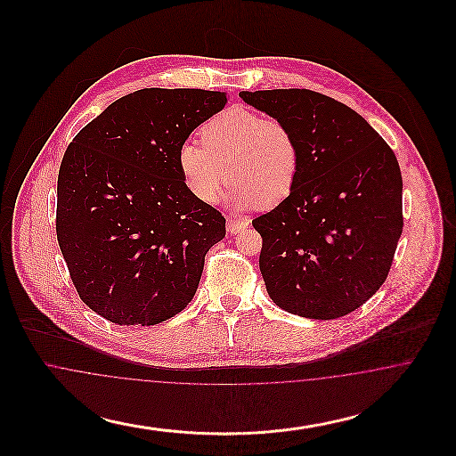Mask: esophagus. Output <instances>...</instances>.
I'll use <instances>...</instances> for the list:
<instances>
[{
	"label": "esophagus",
	"mask_w": 456,
	"mask_h": 456,
	"mask_svg": "<svg viewBox=\"0 0 456 456\" xmlns=\"http://www.w3.org/2000/svg\"><path fill=\"white\" fill-rule=\"evenodd\" d=\"M246 227H248V222H246V220H238V218L227 217V232H231V234H239V232H242Z\"/></svg>",
	"instance_id": "obj_1"
}]
</instances>
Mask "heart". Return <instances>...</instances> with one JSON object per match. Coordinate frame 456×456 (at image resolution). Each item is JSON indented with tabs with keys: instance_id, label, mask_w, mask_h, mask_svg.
Wrapping results in <instances>:
<instances>
[{
	"instance_id": "b5f03b06",
	"label": "heart",
	"mask_w": 456,
	"mask_h": 456,
	"mask_svg": "<svg viewBox=\"0 0 456 456\" xmlns=\"http://www.w3.org/2000/svg\"><path fill=\"white\" fill-rule=\"evenodd\" d=\"M201 144L186 142L177 151V169L190 193L216 201L229 179V203L238 210L275 208L292 193L299 167V142L285 123L253 109H225L207 121Z\"/></svg>"
}]
</instances>
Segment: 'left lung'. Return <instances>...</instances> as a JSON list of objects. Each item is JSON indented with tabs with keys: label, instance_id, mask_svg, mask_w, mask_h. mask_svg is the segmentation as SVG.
Here are the masks:
<instances>
[{
	"label": "left lung",
	"instance_id": "1",
	"mask_svg": "<svg viewBox=\"0 0 456 456\" xmlns=\"http://www.w3.org/2000/svg\"><path fill=\"white\" fill-rule=\"evenodd\" d=\"M239 97L294 131L301 167L292 193L253 220L272 301L309 320H335L376 294L402 236L395 153L355 110L307 88Z\"/></svg>",
	"mask_w": 456,
	"mask_h": 456
}]
</instances>
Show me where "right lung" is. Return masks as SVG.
Wrapping results in <instances>:
<instances>
[{
    "label": "right lung",
    "instance_id": "right-lung-1",
    "mask_svg": "<svg viewBox=\"0 0 456 456\" xmlns=\"http://www.w3.org/2000/svg\"><path fill=\"white\" fill-rule=\"evenodd\" d=\"M225 104L224 92L136 90L68 145L58 175V242L80 299L109 322L157 325L193 299L225 218L190 193L175 157Z\"/></svg>",
    "mask_w": 456,
    "mask_h": 456
}]
</instances>
